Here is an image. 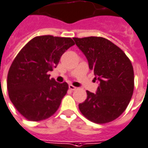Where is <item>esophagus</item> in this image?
Instances as JSON below:
<instances>
[{
  "instance_id": "34e87169",
  "label": "esophagus",
  "mask_w": 148,
  "mask_h": 148,
  "mask_svg": "<svg viewBox=\"0 0 148 148\" xmlns=\"http://www.w3.org/2000/svg\"><path fill=\"white\" fill-rule=\"evenodd\" d=\"M69 89L71 90V91H75V90L77 89V87H74L73 85H71V84H70V85H69Z\"/></svg>"
}]
</instances>
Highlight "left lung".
Instances as JSON below:
<instances>
[{"label": "left lung", "instance_id": "8db88e82", "mask_svg": "<svg viewBox=\"0 0 148 148\" xmlns=\"http://www.w3.org/2000/svg\"><path fill=\"white\" fill-rule=\"evenodd\" d=\"M74 40L99 81L96 94L87 91V99L79 103V110L87 119L97 124L112 121L125 110L133 95L131 61L119 47L103 37H74Z\"/></svg>", "mask_w": 148, "mask_h": 148}]
</instances>
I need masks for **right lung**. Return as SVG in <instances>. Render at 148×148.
<instances>
[{"instance_id":"add662e5","label":"right lung","mask_w":148,"mask_h":148,"mask_svg":"<svg viewBox=\"0 0 148 148\" xmlns=\"http://www.w3.org/2000/svg\"><path fill=\"white\" fill-rule=\"evenodd\" d=\"M74 45L70 37L36 36L18 53L7 76L11 102L26 119L40 121L52 116L60 107L69 86L49 78V71L62 54Z\"/></svg>"}]
</instances>
